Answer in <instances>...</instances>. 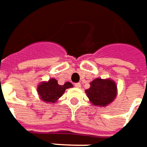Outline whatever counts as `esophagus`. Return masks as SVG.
I'll use <instances>...</instances> for the list:
<instances>
[{
	"label": "esophagus",
	"instance_id": "34e87169",
	"mask_svg": "<svg viewBox=\"0 0 147 147\" xmlns=\"http://www.w3.org/2000/svg\"><path fill=\"white\" fill-rule=\"evenodd\" d=\"M74 86L76 87V88H80L81 87V84H80V83H76V84H74Z\"/></svg>",
	"mask_w": 147,
	"mask_h": 147
}]
</instances>
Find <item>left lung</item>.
Here are the masks:
<instances>
[{
    "instance_id": "8db88e82",
    "label": "left lung",
    "mask_w": 147,
    "mask_h": 147,
    "mask_svg": "<svg viewBox=\"0 0 147 147\" xmlns=\"http://www.w3.org/2000/svg\"><path fill=\"white\" fill-rule=\"evenodd\" d=\"M91 87L85 91L93 105L105 107L113 101L117 95L115 82L110 79L96 78L91 82Z\"/></svg>"
}]
</instances>
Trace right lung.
I'll use <instances>...</instances> for the list:
<instances>
[{
	"label": "right lung",
	"mask_w": 147,
	"mask_h": 147,
	"mask_svg": "<svg viewBox=\"0 0 147 147\" xmlns=\"http://www.w3.org/2000/svg\"><path fill=\"white\" fill-rule=\"evenodd\" d=\"M73 87L70 82H66L59 85L55 79H51L48 82H42L37 88V92L45 102H55L65 92L66 88Z\"/></svg>",
	"instance_id": "1"
}]
</instances>
